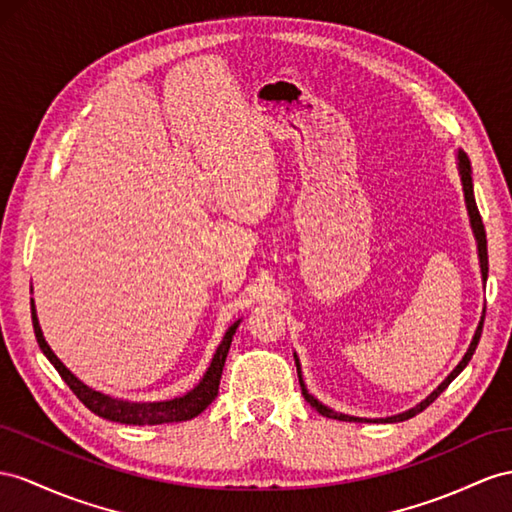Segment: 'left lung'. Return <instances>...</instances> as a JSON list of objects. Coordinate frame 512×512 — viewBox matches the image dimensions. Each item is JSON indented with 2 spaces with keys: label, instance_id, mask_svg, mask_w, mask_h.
I'll list each match as a JSON object with an SVG mask.
<instances>
[{
  "label": "left lung",
  "instance_id": "1",
  "mask_svg": "<svg viewBox=\"0 0 512 512\" xmlns=\"http://www.w3.org/2000/svg\"><path fill=\"white\" fill-rule=\"evenodd\" d=\"M456 166H458V175H461V183H463V194H465V205H467V214H469V225H471V231H474V238H476V244H478V261H480V274H482V283H487V277H489V255H487V233H484V225H482V218H480V212H478V205H476V196H474V181H471V164H469V157L463 149L456 151ZM482 324H484V309H482V316H480V322L476 326V333L474 337H471V344L467 348V352L463 355V359L458 361L456 368L445 376V381L435 389L430 391L428 396L415 404L413 409L409 411H402L398 415H391V417H381V419H368V417H355V415H346V413H337L333 411L331 406L322 404L318 398H313L311 393L307 391V385L303 381V372H300V361L296 357L294 352V361H296V370H298V383H300V389H303V396L305 400L316 409L320 415L324 417H331V419H342V422H385V424H396V422H404V419H411L415 417L417 413H422L426 406H430L432 402H435L441 393L448 389V385L454 381V378L461 374L467 363L471 361V357H474L476 352V346L480 342V335H482Z\"/></svg>",
  "mask_w": 512,
  "mask_h": 512
}]
</instances>
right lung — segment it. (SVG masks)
<instances>
[{"instance_id": "right-lung-1", "label": "right lung", "mask_w": 512, "mask_h": 512, "mask_svg": "<svg viewBox=\"0 0 512 512\" xmlns=\"http://www.w3.org/2000/svg\"><path fill=\"white\" fill-rule=\"evenodd\" d=\"M242 320H235L222 342L218 344L212 361H209V368L205 370L203 378L196 383L190 391L183 393V396L170 398V400H160V402H134V400H123V398H112L108 393H101L93 387L84 385L80 378H77L67 365H64L56 352L49 348L45 342V335L41 331V324H38L36 316V307L32 300V324H34V333H36V342L41 346L43 355L51 361V365L58 370L62 376V381L71 387V391L80 398L90 411L95 415L110 419V422H119V424H129V426H155V424H173V422H188V419L196 417L203 413L209 404L214 402L218 396V385H220V376L222 368H225V359L229 355L231 348V339L235 335V329H238Z\"/></svg>"}]
</instances>
